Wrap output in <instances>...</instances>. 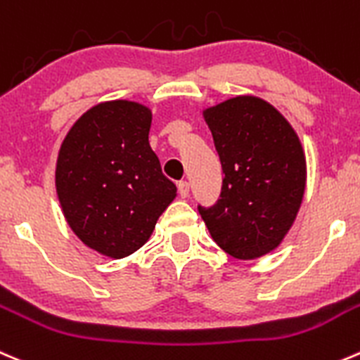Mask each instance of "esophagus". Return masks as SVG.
<instances>
[{
  "instance_id": "esophagus-1",
  "label": "esophagus",
  "mask_w": 360,
  "mask_h": 360,
  "mask_svg": "<svg viewBox=\"0 0 360 360\" xmlns=\"http://www.w3.org/2000/svg\"><path fill=\"white\" fill-rule=\"evenodd\" d=\"M177 191H179L181 198H186L188 195H190V184H188V181H179V184H177Z\"/></svg>"
}]
</instances>
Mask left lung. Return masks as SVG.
<instances>
[{"instance_id": "left-lung-1", "label": "left lung", "mask_w": 360, "mask_h": 360, "mask_svg": "<svg viewBox=\"0 0 360 360\" xmlns=\"http://www.w3.org/2000/svg\"><path fill=\"white\" fill-rule=\"evenodd\" d=\"M204 117L225 177L216 204H198V212L226 253L262 257L281 243L301 207V142L273 105L255 96L226 100Z\"/></svg>"}]
</instances>
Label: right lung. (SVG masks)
Masks as SVG:
<instances>
[{"label": "right lung", "mask_w": 360, "mask_h": 360, "mask_svg": "<svg viewBox=\"0 0 360 360\" xmlns=\"http://www.w3.org/2000/svg\"><path fill=\"white\" fill-rule=\"evenodd\" d=\"M151 110L127 100L100 103L63 141L56 190L84 244L110 258L144 246L156 219L176 198L149 146Z\"/></svg>", "instance_id": "right-lung-1"}]
</instances>
